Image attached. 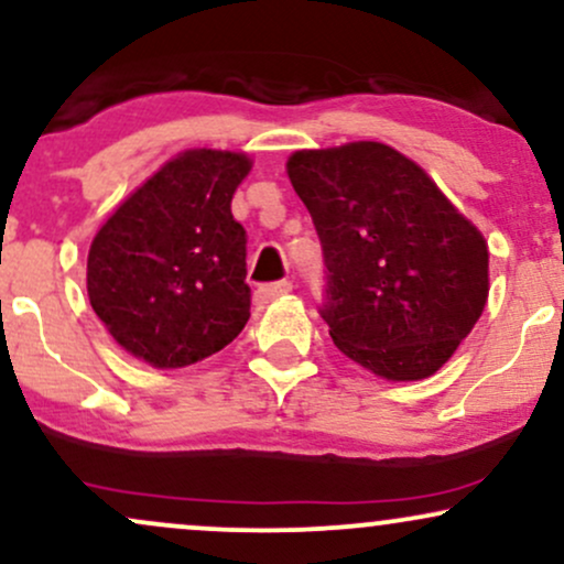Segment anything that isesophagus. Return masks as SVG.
Wrapping results in <instances>:
<instances>
[{
	"mask_svg": "<svg viewBox=\"0 0 564 564\" xmlns=\"http://www.w3.org/2000/svg\"><path fill=\"white\" fill-rule=\"evenodd\" d=\"M291 289H294V286H291V281H275V283H264V286H260V289L254 291V302H257V304H268V302L278 300V296L289 294Z\"/></svg>",
	"mask_w": 564,
	"mask_h": 564,
	"instance_id": "esophagus-1",
	"label": "esophagus"
}]
</instances>
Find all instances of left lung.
Instances as JSON below:
<instances>
[{
    "instance_id": "1",
    "label": "left lung",
    "mask_w": 564,
    "mask_h": 564,
    "mask_svg": "<svg viewBox=\"0 0 564 564\" xmlns=\"http://www.w3.org/2000/svg\"><path fill=\"white\" fill-rule=\"evenodd\" d=\"M286 170L321 238L334 345L377 377H432L488 300L480 230L384 142L296 151Z\"/></svg>"
}]
</instances>
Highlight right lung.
<instances>
[{
    "instance_id": "obj_1",
    "label": "right lung",
    "mask_w": 564,
    "mask_h": 564,
    "mask_svg": "<svg viewBox=\"0 0 564 564\" xmlns=\"http://www.w3.org/2000/svg\"><path fill=\"white\" fill-rule=\"evenodd\" d=\"M251 161L185 151L97 230L87 257L95 315L134 358L183 368L230 345L249 321L246 230L230 200Z\"/></svg>"
}]
</instances>
